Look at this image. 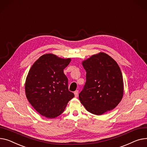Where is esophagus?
Returning a JSON list of instances; mask_svg holds the SVG:
<instances>
[{
	"mask_svg": "<svg viewBox=\"0 0 147 147\" xmlns=\"http://www.w3.org/2000/svg\"><path fill=\"white\" fill-rule=\"evenodd\" d=\"M74 94H75V97H78V90H76L74 92Z\"/></svg>",
	"mask_w": 147,
	"mask_h": 147,
	"instance_id": "esophagus-1",
	"label": "esophagus"
}]
</instances>
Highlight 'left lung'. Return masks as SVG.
<instances>
[{
  "instance_id": "left-lung-1",
  "label": "left lung",
  "mask_w": 147,
  "mask_h": 147,
  "mask_svg": "<svg viewBox=\"0 0 147 147\" xmlns=\"http://www.w3.org/2000/svg\"><path fill=\"white\" fill-rule=\"evenodd\" d=\"M86 82L79 94L81 102L90 113L101 115L115 109L122 100L123 81L115 60L105 53H99L82 62Z\"/></svg>"
}]
</instances>
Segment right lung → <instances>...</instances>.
<instances>
[{
	"label": "right lung",
	"instance_id": "right-lung-1",
	"mask_svg": "<svg viewBox=\"0 0 147 147\" xmlns=\"http://www.w3.org/2000/svg\"><path fill=\"white\" fill-rule=\"evenodd\" d=\"M71 60L46 54L30 68L25 85L26 97L42 116L50 119L59 116L74 97L68 90V80L63 72Z\"/></svg>",
	"mask_w": 147,
	"mask_h": 147
}]
</instances>
